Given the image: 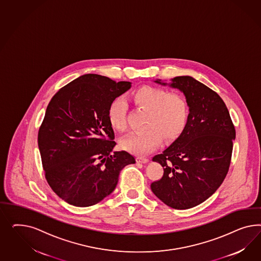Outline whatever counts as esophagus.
Instances as JSON below:
<instances>
[{
  "instance_id": "obj_1",
  "label": "esophagus",
  "mask_w": 261,
  "mask_h": 261,
  "mask_svg": "<svg viewBox=\"0 0 261 261\" xmlns=\"http://www.w3.org/2000/svg\"><path fill=\"white\" fill-rule=\"evenodd\" d=\"M136 161H137L138 163L144 164V163H147V162H148V159L145 158V157H142V156H139V157L136 158Z\"/></svg>"
}]
</instances>
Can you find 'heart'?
Instances as JSON below:
<instances>
[{"mask_svg": "<svg viewBox=\"0 0 261 261\" xmlns=\"http://www.w3.org/2000/svg\"><path fill=\"white\" fill-rule=\"evenodd\" d=\"M129 97L137 106L149 111V114L146 130L131 133L120 140L123 149L139 155L146 154L157 148L163 139L167 142L176 140L186 129L190 108L182 95L146 85L135 90ZM126 105L122 99L113 100L107 112L111 126L119 132L126 131Z\"/></svg>", "mask_w": 261, "mask_h": 261, "instance_id": "obj_1", "label": "heart"}]
</instances>
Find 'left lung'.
Masks as SVG:
<instances>
[{"mask_svg":"<svg viewBox=\"0 0 261 261\" xmlns=\"http://www.w3.org/2000/svg\"><path fill=\"white\" fill-rule=\"evenodd\" d=\"M170 86L186 95L190 117L181 136L152 159L164 167V175L151 184V190L168 206L187 210L221 186L229 171L236 129L226 104L211 88L190 76L174 77Z\"/></svg>","mask_w":261,"mask_h":261,"instance_id":"1","label":"left lung"}]
</instances>
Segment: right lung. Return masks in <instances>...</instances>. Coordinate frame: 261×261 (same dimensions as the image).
<instances>
[{
	"label": "right lung",
	"instance_id": "add662e5",
	"mask_svg": "<svg viewBox=\"0 0 261 261\" xmlns=\"http://www.w3.org/2000/svg\"><path fill=\"white\" fill-rule=\"evenodd\" d=\"M131 83L88 73L53 96L38 131V146L47 184L75 206L97 204L111 194L120 170L135 158L114 152L115 133L107 112Z\"/></svg>",
	"mask_w": 261,
	"mask_h": 261
}]
</instances>
